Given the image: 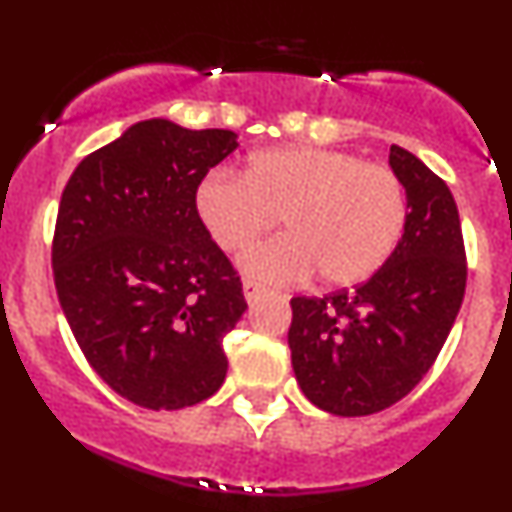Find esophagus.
Returning <instances> with one entry per match:
<instances>
[{
	"label": "esophagus",
	"mask_w": 512,
	"mask_h": 512,
	"mask_svg": "<svg viewBox=\"0 0 512 512\" xmlns=\"http://www.w3.org/2000/svg\"><path fill=\"white\" fill-rule=\"evenodd\" d=\"M242 289H245L247 302H257V299H260L262 294L267 292V287L262 285V282H257V280H245V282H242Z\"/></svg>",
	"instance_id": "34e87169"
}]
</instances>
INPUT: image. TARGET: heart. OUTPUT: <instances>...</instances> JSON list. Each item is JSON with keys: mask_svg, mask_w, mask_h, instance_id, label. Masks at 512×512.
Instances as JSON below:
<instances>
[{"mask_svg": "<svg viewBox=\"0 0 512 512\" xmlns=\"http://www.w3.org/2000/svg\"><path fill=\"white\" fill-rule=\"evenodd\" d=\"M198 213L227 252H242L282 215L287 235L242 257L250 275L294 282L314 270L332 287H352L384 267L409 218L394 168L329 148L260 151L245 175L213 170L195 193Z\"/></svg>", "mask_w": 512, "mask_h": 512, "instance_id": "obj_1", "label": "heart"}]
</instances>
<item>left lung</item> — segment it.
I'll use <instances>...</instances> for the list:
<instances>
[{
	"label": "left lung",
	"mask_w": 512,
	"mask_h": 512,
	"mask_svg": "<svg viewBox=\"0 0 512 512\" xmlns=\"http://www.w3.org/2000/svg\"><path fill=\"white\" fill-rule=\"evenodd\" d=\"M389 163L406 188L404 235L354 289L292 297L294 376L314 406L369 416L404 399L446 344L466 294V245L448 185L399 146Z\"/></svg>",
	"instance_id": "1"
}]
</instances>
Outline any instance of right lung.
Instances as JSON below:
<instances>
[{"label":"right lung","instance_id":"right-lung-1","mask_svg":"<svg viewBox=\"0 0 512 512\" xmlns=\"http://www.w3.org/2000/svg\"><path fill=\"white\" fill-rule=\"evenodd\" d=\"M163 118L89 153L61 193L51 267L86 361L123 399L175 411L223 386V339L247 309L195 193L237 148Z\"/></svg>","mask_w":512,"mask_h":512}]
</instances>
